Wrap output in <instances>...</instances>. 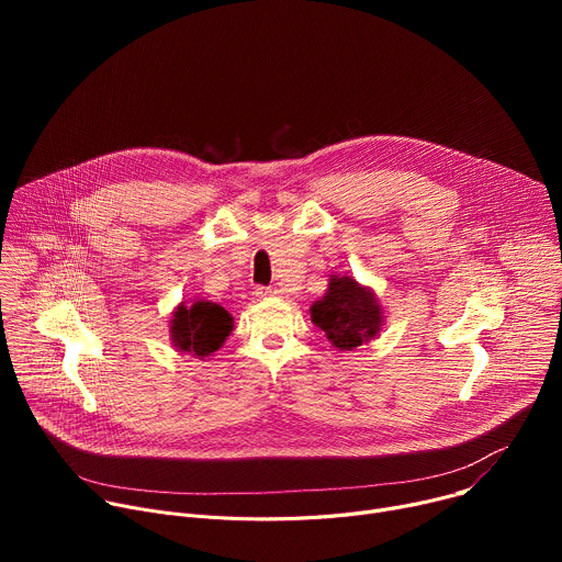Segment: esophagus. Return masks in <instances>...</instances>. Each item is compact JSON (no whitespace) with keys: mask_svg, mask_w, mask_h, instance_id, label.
Listing matches in <instances>:
<instances>
[{"mask_svg":"<svg viewBox=\"0 0 562 562\" xmlns=\"http://www.w3.org/2000/svg\"><path fill=\"white\" fill-rule=\"evenodd\" d=\"M278 293H280V291H278L276 286H258V289H256V295H258V297H271V295H278Z\"/></svg>","mask_w":562,"mask_h":562,"instance_id":"1","label":"esophagus"}]
</instances>
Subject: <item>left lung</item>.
Instances as JSON below:
<instances>
[{
    "label": "left lung",
    "mask_w": 562,
    "mask_h": 562,
    "mask_svg": "<svg viewBox=\"0 0 562 562\" xmlns=\"http://www.w3.org/2000/svg\"><path fill=\"white\" fill-rule=\"evenodd\" d=\"M308 311L311 323L323 329L340 351H351L373 340L384 323L375 293L349 276H331L327 293Z\"/></svg>",
    "instance_id": "obj_1"
}]
</instances>
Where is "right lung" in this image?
Masks as SVG:
<instances>
[{
	"label": "right lung",
	"instance_id": "right-lung-1",
	"mask_svg": "<svg viewBox=\"0 0 562 562\" xmlns=\"http://www.w3.org/2000/svg\"><path fill=\"white\" fill-rule=\"evenodd\" d=\"M233 331L231 313L209 300L182 302L171 317V342L178 351L206 358L215 353Z\"/></svg>",
	"mask_w": 562,
	"mask_h": 562
}]
</instances>
